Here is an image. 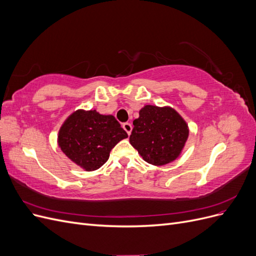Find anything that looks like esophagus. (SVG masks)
I'll return each mask as SVG.
<instances>
[{
    "label": "esophagus",
    "mask_w": 256,
    "mask_h": 256,
    "mask_svg": "<svg viewBox=\"0 0 256 256\" xmlns=\"http://www.w3.org/2000/svg\"><path fill=\"white\" fill-rule=\"evenodd\" d=\"M122 128L128 134V136H130L131 131H132V125H131L130 122H125V124H122Z\"/></svg>",
    "instance_id": "34e87169"
}]
</instances>
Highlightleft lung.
<instances>
[{
    "label": "left lung",
    "instance_id": "1",
    "mask_svg": "<svg viewBox=\"0 0 256 256\" xmlns=\"http://www.w3.org/2000/svg\"><path fill=\"white\" fill-rule=\"evenodd\" d=\"M134 120L129 141L142 158L164 166L180 156L189 136L187 122L171 106L146 104Z\"/></svg>",
    "mask_w": 256,
    "mask_h": 256
}]
</instances>
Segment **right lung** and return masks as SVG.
Listing matches in <instances>:
<instances>
[{
  "instance_id": "add662e5",
  "label": "right lung",
  "mask_w": 256,
  "mask_h": 256,
  "mask_svg": "<svg viewBox=\"0 0 256 256\" xmlns=\"http://www.w3.org/2000/svg\"><path fill=\"white\" fill-rule=\"evenodd\" d=\"M128 138L113 115L78 110L62 125L58 143L66 156L85 171H95L110 157L113 147Z\"/></svg>"
}]
</instances>
